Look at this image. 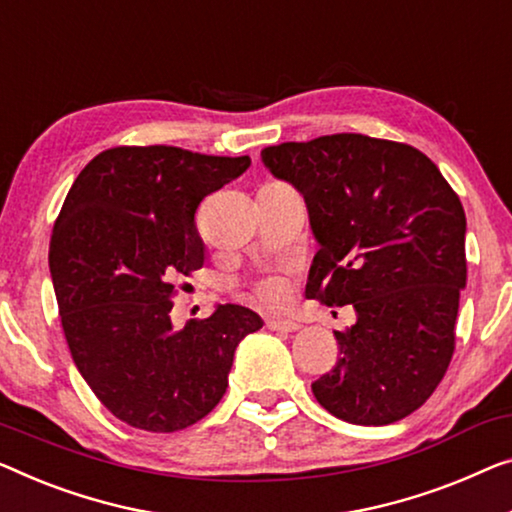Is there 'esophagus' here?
Segmentation results:
<instances>
[{
  "mask_svg": "<svg viewBox=\"0 0 512 512\" xmlns=\"http://www.w3.org/2000/svg\"><path fill=\"white\" fill-rule=\"evenodd\" d=\"M266 329H269V331H285V333H292V331H299V324L292 322V319H276V317H269V319H266Z\"/></svg>",
  "mask_w": 512,
  "mask_h": 512,
  "instance_id": "34e87169",
  "label": "esophagus"
}]
</instances>
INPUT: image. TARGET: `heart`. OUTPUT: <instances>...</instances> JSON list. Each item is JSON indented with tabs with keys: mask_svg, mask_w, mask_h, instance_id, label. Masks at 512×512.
I'll return each mask as SVG.
<instances>
[{
	"mask_svg": "<svg viewBox=\"0 0 512 512\" xmlns=\"http://www.w3.org/2000/svg\"><path fill=\"white\" fill-rule=\"evenodd\" d=\"M255 299L266 305V308H278V305L285 303V289H282L278 282L273 280H262L253 287Z\"/></svg>",
	"mask_w": 512,
	"mask_h": 512,
	"instance_id": "b5f03b06",
	"label": "heart"
}]
</instances>
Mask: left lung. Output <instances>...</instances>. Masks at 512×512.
Returning a JSON list of instances; mask_svg holds the SVG:
<instances>
[{"instance_id":"8db88e82","label":"left lung","mask_w":512,"mask_h":512,"mask_svg":"<svg viewBox=\"0 0 512 512\" xmlns=\"http://www.w3.org/2000/svg\"><path fill=\"white\" fill-rule=\"evenodd\" d=\"M278 179L299 190L319 250L305 296L354 305L333 331L340 358L312 381L329 414L354 425L409 416L444 379L467 285L460 197L423 151L361 133L262 149Z\"/></svg>"}]
</instances>
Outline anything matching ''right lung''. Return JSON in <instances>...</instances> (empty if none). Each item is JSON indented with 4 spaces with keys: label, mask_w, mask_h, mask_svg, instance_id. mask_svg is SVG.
Masks as SVG:
<instances>
[{
    "label": "right lung",
    "mask_w": 512,
    "mask_h": 512,
    "mask_svg": "<svg viewBox=\"0 0 512 512\" xmlns=\"http://www.w3.org/2000/svg\"><path fill=\"white\" fill-rule=\"evenodd\" d=\"M248 156L167 144L112 147L68 190L50 236V273L68 349L103 407L147 432L202 421L227 391L234 349L262 319L218 305L177 331L170 310L202 269L195 211L241 177Z\"/></svg>",
    "instance_id": "1"
}]
</instances>
